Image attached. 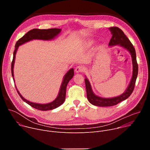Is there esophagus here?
<instances>
[{"mask_svg":"<svg viewBox=\"0 0 150 150\" xmlns=\"http://www.w3.org/2000/svg\"><path fill=\"white\" fill-rule=\"evenodd\" d=\"M83 71V68L82 67H80V66H78V67H76L75 70V72L77 73V74H78V73H79V72H82Z\"/></svg>","mask_w":150,"mask_h":150,"instance_id":"esophagus-1","label":"esophagus"}]
</instances>
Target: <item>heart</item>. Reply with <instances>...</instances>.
Returning <instances> with one entry per match:
<instances>
[{
    "instance_id": "b5f03b06",
    "label": "heart",
    "mask_w": 150,
    "mask_h": 150,
    "mask_svg": "<svg viewBox=\"0 0 150 150\" xmlns=\"http://www.w3.org/2000/svg\"><path fill=\"white\" fill-rule=\"evenodd\" d=\"M94 40L92 39H87V40H85L83 41V44L84 46H85L86 47H90L92 45L94 44Z\"/></svg>"
}]
</instances>
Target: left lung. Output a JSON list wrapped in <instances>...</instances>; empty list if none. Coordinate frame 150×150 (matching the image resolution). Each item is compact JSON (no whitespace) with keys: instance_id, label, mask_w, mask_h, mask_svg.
I'll return each instance as SVG.
<instances>
[{"instance_id":"obj_1","label":"left lung","mask_w":150,"mask_h":150,"mask_svg":"<svg viewBox=\"0 0 150 150\" xmlns=\"http://www.w3.org/2000/svg\"><path fill=\"white\" fill-rule=\"evenodd\" d=\"M109 30L112 34L109 46L112 47L115 46H119L124 48L130 53L132 62V75L130 82L126 90L120 96L111 98H104L96 95L93 91L92 87L88 79L85 76V83L88 100L93 105L98 107L115 105L129 97L134 91L138 72V67L137 62L135 50L129 40L127 38L124 33L118 27H110L109 28Z\"/></svg>"}]
</instances>
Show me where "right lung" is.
Segmentation results:
<instances>
[{"instance_id": "1", "label": "right lung", "mask_w": 150, "mask_h": 150, "mask_svg": "<svg viewBox=\"0 0 150 150\" xmlns=\"http://www.w3.org/2000/svg\"><path fill=\"white\" fill-rule=\"evenodd\" d=\"M62 30L60 28H51L48 30H40V29H33L29 31L27 34H25L22 38H21L15 45V50L13 52V60L12 62L11 65V72L12 75L13 77V81L15 82L14 79V74H13V68H14V64L15 61L16 54L17 50L19 48V46L24 45L26 42L33 40H45V41H49L54 40L56 37H57L59 34L61 33ZM74 75V70L73 68L70 69L66 74L63 76V80L60 85V87L59 89V91L58 93V95L57 97L52 102L46 104H42V103H37L34 102H31L25 98L21 94L17 87L15 85V88L16 91L19 95L20 97L22 98V100L33 107V108H35L39 110L42 111H47V110H52L54 109L60 105H61L64 101L65 100L66 97V91H67V87L69 81L73 78Z\"/></svg>"}]
</instances>
